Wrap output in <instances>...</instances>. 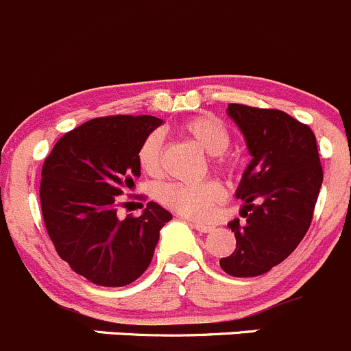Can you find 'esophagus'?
<instances>
[{
  "instance_id": "34e87169",
  "label": "esophagus",
  "mask_w": 351,
  "mask_h": 351,
  "mask_svg": "<svg viewBox=\"0 0 351 351\" xmlns=\"http://www.w3.org/2000/svg\"><path fill=\"white\" fill-rule=\"evenodd\" d=\"M190 226L195 228V230L200 231V233H209V231L214 230V226H210V224L199 223V221H190Z\"/></svg>"
}]
</instances>
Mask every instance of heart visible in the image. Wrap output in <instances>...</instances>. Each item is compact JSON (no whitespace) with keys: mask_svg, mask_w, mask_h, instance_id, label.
<instances>
[{"mask_svg":"<svg viewBox=\"0 0 351 351\" xmlns=\"http://www.w3.org/2000/svg\"><path fill=\"white\" fill-rule=\"evenodd\" d=\"M182 132L192 138L200 149L213 156V162L219 171L233 173L237 169V158L226 151L231 142L230 130L219 118L213 114H200L186 120L182 125ZM162 137L159 132H152L142 141L137 159L142 171L156 175L161 168ZM158 199L169 209L178 214L195 219H206L213 214L214 207L224 199V189L214 180L195 183L166 182L159 185Z\"/></svg>","mask_w":351,"mask_h":351,"instance_id":"b5f03b06","label":"heart"}]
</instances>
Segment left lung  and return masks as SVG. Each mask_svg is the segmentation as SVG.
I'll use <instances>...</instances> for the list:
<instances>
[{
    "label": "left lung",
    "instance_id": "obj_1",
    "mask_svg": "<svg viewBox=\"0 0 351 351\" xmlns=\"http://www.w3.org/2000/svg\"><path fill=\"white\" fill-rule=\"evenodd\" d=\"M228 114L247 141L252 161L238 185L241 217L228 223L237 248L219 266L234 278H254L283 262L307 233L322 166L314 132L280 110L230 104Z\"/></svg>",
    "mask_w": 351,
    "mask_h": 351
}]
</instances>
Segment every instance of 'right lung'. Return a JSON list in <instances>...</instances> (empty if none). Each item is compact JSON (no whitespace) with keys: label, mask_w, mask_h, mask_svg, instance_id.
<instances>
[{"label":"right lung","mask_w":351,"mask_h":351,"mask_svg":"<svg viewBox=\"0 0 351 351\" xmlns=\"http://www.w3.org/2000/svg\"><path fill=\"white\" fill-rule=\"evenodd\" d=\"M161 123L147 114L94 118L66 132L44 161L39 197L47 234L58 255L90 283H134L171 219L156 202L138 217L117 216L118 197L141 176L138 147Z\"/></svg>","instance_id":"add662e5"}]
</instances>
